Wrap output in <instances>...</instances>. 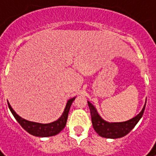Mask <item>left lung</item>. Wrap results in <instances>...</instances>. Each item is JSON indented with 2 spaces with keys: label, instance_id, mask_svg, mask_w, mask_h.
Listing matches in <instances>:
<instances>
[{
  "label": "left lung",
  "instance_id": "8db88e82",
  "mask_svg": "<svg viewBox=\"0 0 156 156\" xmlns=\"http://www.w3.org/2000/svg\"><path fill=\"white\" fill-rule=\"evenodd\" d=\"M87 104L90 109L94 129L100 136L105 137V138H110V139L121 138L128 135L129 132L135 128V125L138 123L140 119L142 117L144 110H145V106H146V103H145L141 112L136 116L133 117L129 121L122 122H108L100 116L95 107L92 103L87 101Z\"/></svg>",
  "mask_w": 156,
  "mask_h": 156
}]
</instances>
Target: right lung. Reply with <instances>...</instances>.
I'll list each match as a JSON object with an SVG mask.
<instances>
[{"mask_svg":"<svg viewBox=\"0 0 156 156\" xmlns=\"http://www.w3.org/2000/svg\"><path fill=\"white\" fill-rule=\"evenodd\" d=\"M75 99V97H74V98H71L68 101L62 116L60 117L58 120L53 122L47 123V124L29 122V121H27V120L21 118L12 108L9 102H8V104H9V109L11 111V113L13 114L15 120L19 122V124L27 131V133H29L30 135H34V136H38V137H48V136H53V135L59 134L65 128L67 120H68V115H69L70 107H71V104L73 103Z\"/></svg>","mask_w":156,"mask_h":156,"instance_id":"add662e5","label":"right lung"}]
</instances>
